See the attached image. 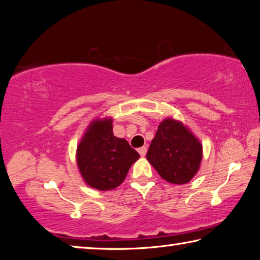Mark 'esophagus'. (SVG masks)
I'll use <instances>...</instances> for the list:
<instances>
[{"label":"esophagus","instance_id":"34e87169","mask_svg":"<svg viewBox=\"0 0 260 260\" xmlns=\"http://www.w3.org/2000/svg\"><path fill=\"white\" fill-rule=\"evenodd\" d=\"M147 150H148V148L146 147V146H144V147H141V148H139L138 149V151H139V153H140V155L141 156H146V153H147Z\"/></svg>","mask_w":260,"mask_h":260}]
</instances>
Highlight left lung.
<instances>
[{"mask_svg": "<svg viewBox=\"0 0 260 260\" xmlns=\"http://www.w3.org/2000/svg\"><path fill=\"white\" fill-rule=\"evenodd\" d=\"M147 159L166 181L188 183L200 169L202 144L181 122L166 119L158 126Z\"/></svg>", "mask_w": 260, "mask_h": 260, "instance_id": "obj_1", "label": "left lung"}]
</instances>
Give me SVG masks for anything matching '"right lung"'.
Returning <instances> with one entry per match:
<instances>
[{"label": "right lung", "instance_id": "right-lung-1", "mask_svg": "<svg viewBox=\"0 0 260 260\" xmlns=\"http://www.w3.org/2000/svg\"><path fill=\"white\" fill-rule=\"evenodd\" d=\"M112 120L94 121L78 147L77 161L90 187L111 190L124 181L140 155L124 139L113 135Z\"/></svg>", "mask_w": 260, "mask_h": 260}]
</instances>
